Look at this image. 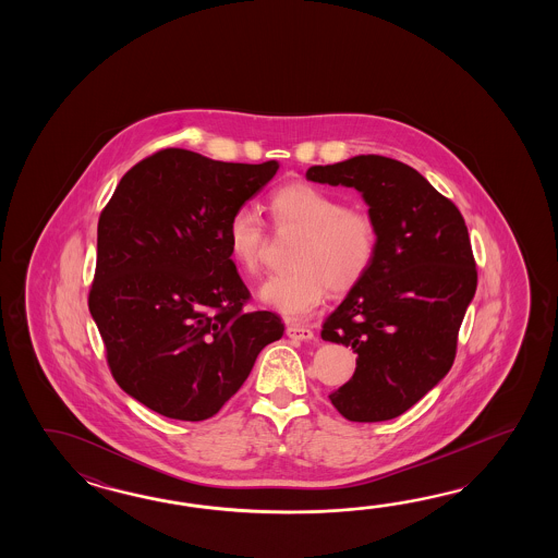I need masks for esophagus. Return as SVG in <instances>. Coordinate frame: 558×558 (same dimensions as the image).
<instances>
[{
	"label": "esophagus",
	"instance_id": "obj_1",
	"mask_svg": "<svg viewBox=\"0 0 558 558\" xmlns=\"http://www.w3.org/2000/svg\"><path fill=\"white\" fill-rule=\"evenodd\" d=\"M287 337L295 339V341H311L315 337V332L305 325H287Z\"/></svg>",
	"mask_w": 558,
	"mask_h": 558
}]
</instances>
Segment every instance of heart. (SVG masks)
Instances as JSON below:
<instances>
[{"instance_id":"heart-1","label":"heart","mask_w":558,"mask_h":558,"mask_svg":"<svg viewBox=\"0 0 558 558\" xmlns=\"http://www.w3.org/2000/svg\"><path fill=\"white\" fill-rule=\"evenodd\" d=\"M277 229L303 231L291 265L262 284L259 296L289 319L307 317L329 293H349L367 277L379 250L377 221L367 209L344 207L335 193L307 181H293L269 195ZM227 245L245 274L262 269L267 229L257 211L241 207L229 217Z\"/></svg>"}]
</instances>
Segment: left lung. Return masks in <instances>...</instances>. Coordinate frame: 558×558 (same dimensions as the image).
Here are the masks:
<instances>
[{
	"mask_svg": "<svg viewBox=\"0 0 558 558\" xmlns=\"http://www.w3.org/2000/svg\"><path fill=\"white\" fill-rule=\"evenodd\" d=\"M305 178L355 187L377 221V259L320 337L359 355L353 377L329 395L335 409L356 423L389 421L418 403L457 355L476 291L463 215L416 169L383 155L308 167Z\"/></svg>",
	"mask_w": 558,
	"mask_h": 558,
	"instance_id": "left-lung-1",
	"label": "left lung"
}]
</instances>
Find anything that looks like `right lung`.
I'll use <instances>...</instances> for the list:
<instances>
[{
    "instance_id": "right-lung-1",
    "label": "right lung",
    "mask_w": 558,
    "mask_h": 558,
    "mask_svg": "<svg viewBox=\"0 0 558 558\" xmlns=\"http://www.w3.org/2000/svg\"><path fill=\"white\" fill-rule=\"evenodd\" d=\"M279 169L169 147L119 181L97 223L89 313L119 387L159 415L205 421L241 389L281 317L247 311L229 217Z\"/></svg>"
}]
</instances>
